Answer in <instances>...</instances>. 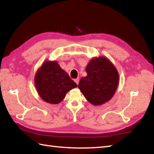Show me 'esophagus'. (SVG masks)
<instances>
[{
  "label": "esophagus",
  "mask_w": 154,
  "mask_h": 154,
  "mask_svg": "<svg viewBox=\"0 0 154 154\" xmlns=\"http://www.w3.org/2000/svg\"><path fill=\"white\" fill-rule=\"evenodd\" d=\"M75 82L76 83L77 85L79 83V78H77V79H75Z\"/></svg>",
  "instance_id": "34e87169"
}]
</instances>
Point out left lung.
<instances>
[{"label":"left lung","instance_id":"8db88e82","mask_svg":"<svg viewBox=\"0 0 154 154\" xmlns=\"http://www.w3.org/2000/svg\"><path fill=\"white\" fill-rule=\"evenodd\" d=\"M87 75L81 79L78 87L86 99L93 105L109 101L114 95L119 83V75L106 57L94 58L86 67Z\"/></svg>","mask_w":154,"mask_h":154}]
</instances>
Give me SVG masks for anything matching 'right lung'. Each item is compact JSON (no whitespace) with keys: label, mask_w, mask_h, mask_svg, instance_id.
<instances>
[{"label":"right lung","mask_w":154,"mask_h":154,"mask_svg":"<svg viewBox=\"0 0 154 154\" xmlns=\"http://www.w3.org/2000/svg\"><path fill=\"white\" fill-rule=\"evenodd\" d=\"M35 85L44 101L57 104L64 99L69 91L77 87V85L56 61H45L35 74Z\"/></svg>","instance_id":"right-lung-1"}]
</instances>
